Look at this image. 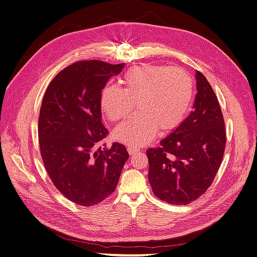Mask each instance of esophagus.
<instances>
[{"mask_svg":"<svg viewBox=\"0 0 257 257\" xmlns=\"http://www.w3.org/2000/svg\"><path fill=\"white\" fill-rule=\"evenodd\" d=\"M127 151L130 153V155H134L135 153L139 152L138 149H136V148H133V147H127Z\"/></svg>","mask_w":257,"mask_h":257,"instance_id":"obj_1","label":"esophagus"}]
</instances>
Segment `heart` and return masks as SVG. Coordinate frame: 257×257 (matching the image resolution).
I'll list each match as a JSON object with an SVG mask.
<instances>
[{
  "instance_id": "heart-1",
  "label": "heart",
  "mask_w": 257,
  "mask_h": 257,
  "mask_svg": "<svg viewBox=\"0 0 257 257\" xmlns=\"http://www.w3.org/2000/svg\"><path fill=\"white\" fill-rule=\"evenodd\" d=\"M123 88L107 84L100 92V109L118 122L133 111L138 113L113 131V139L133 148L150 144L158 130H175L189 112L193 98V79L181 67L135 66L123 75Z\"/></svg>"
}]
</instances>
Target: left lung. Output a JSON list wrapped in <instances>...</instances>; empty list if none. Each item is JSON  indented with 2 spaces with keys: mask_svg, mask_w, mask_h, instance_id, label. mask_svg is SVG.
Segmentation results:
<instances>
[{
  "mask_svg": "<svg viewBox=\"0 0 257 257\" xmlns=\"http://www.w3.org/2000/svg\"><path fill=\"white\" fill-rule=\"evenodd\" d=\"M193 111L160 147L147 150L149 182L155 196L172 205H188L211 185L224 155V119L211 85L195 72Z\"/></svg>",
  "mask_w": 257,
  "mask_h": 257,
  "instance_id": "left-lung-1",
  "label": "left lung"
}]
</instances>
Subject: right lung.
<instances>
[{
  "label": "right lung",
  "mask_w": 257,
  "mask_h": 257,
  "mask_svg": "<svg viewBox=\"0 0 257 257\" xmlns=\"http://www.w3.org/2000/svg\"><path fill=\"white\" fill-rule=\"evenodd\" d=\"M123 68L124 63L77 62L54 77L43 97L38 138L44 165L54 186L77 205H96L112 194L128 159L119 143L100 147L108 134L100 92Z\"/></svg>",
  "instance_id": "right-lung-1"
}]
</instances>
